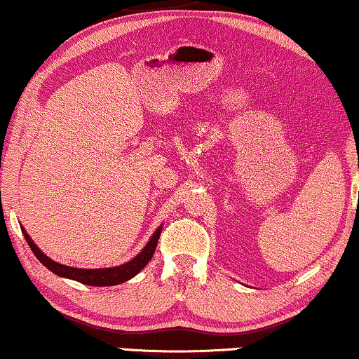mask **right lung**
<instances>
[{
    "mask_svg": "<svg viewBox=\"0 0 359 359\" xmlns=\"http://www.w3.org/2000/svg\"><path fill=\"white\" fill-rule=\"evenodd\" d=\"M161 231H163V226H159L156 229V232L151 235V238L148 240L145 248H143L135 258L130 259L126 264H121L116 267H103V269H79V267L64 266V264L56 263V261H53L51 258H48V256L43 253L39 247H36L34 240L30 238V235L27 233L25 229L22 227V233L27 240V243H29L30 250L34 251L36 259H39L43 266H46L48 269L55 272L56 276L66 277V279H72L80 283H85V285H93V287L117 285V283H122L128 279H132L133 276H137L138 272H140L143 267L149 263V259L153 258Z\"/></svg>",
    "mask_w": 359,
    "mask_h": 359,
    "instance_id": "add662e5",
    "label": "right lung"
}]
</instances>
